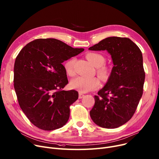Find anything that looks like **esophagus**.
I'll use <instances>...</instances> for the list:
<instances>
[{
	"label": "esophagus",
	"mask_w": 159,
	"mask_h": 159,
	"mask_svg": "<svg viewBox=\"0 0 159 159\" xmlns=\"http://www.w3.org/2000/svg\"><path fill=\"white\" fill-rule=\"evenodd\" d=\"M84 96V94H83V93H79V99H82Z\"/></svg>",
	"instance_id": "esophagus-1"
}]
</instances>
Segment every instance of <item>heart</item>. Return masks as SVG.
Segmentation results:
<instances>
[{"label": "heart", "instance_id": "1", "mask_svg": "<svg viewBox=\"0 0 159 159\" xmlns=\"http://www.w3.org/2000/svg\"><path fill=\"white\" fill-rule=\"evenodd\" d=\"M86 57L88 61L96 67V73L99 77L104 81L108 79L110 74V68L105 64V58L102 54L98 52H88L86 54ZM75 61V58L67 60L64 64L66 73L70 76H73L75 71L73 66ZM100 80L98 78H86L78 77L74 79L71 82V86L77 89L80 92L86 93L94 90L100 86Z\"/></svg>", "mask_w": 159, "mask_h": 159}]
</instances>
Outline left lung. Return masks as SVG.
I'll return each mask as SVG.
<instances>
[{
	"instance_id": "left-lung-1",
	"label": "left lung",
	"mask_w": 159,
	"mask_h": 159,
	"mask_svg": "<svg viewBox=\"0 0 159 159\" xmlns=\"http://www.w3.org/2000/svg\"><path fill=\"white\" fill-rule=\"evenodd\" d=\"M89 50H107L114 64L106 85L94 96L91 118L103 128L119 127L132 118L143 94L142 52L129 38L120 37L107 38Z\"/></svg>"
}]
</instances>
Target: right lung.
<instances>
[{"label": "right lung", "instance_id": "add662e5", "mask_svg": "<svg viewBox=\"0 0 159 159\" xmlns=\"http://www.w3.org/2000/svg\"><path fill=\"white\" fill-rule=\"evenodd\" d=\"M84 49L57 39H37L26 44L16 57L14 88L19 105L33 125L45 130L63 127L78 92L65 91L68 84L64 61Z\"/></svg>", "mask_w": 159, "mask_h": 159}]
</instances>
